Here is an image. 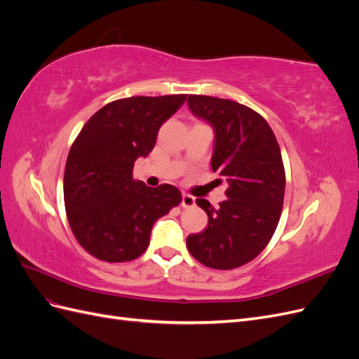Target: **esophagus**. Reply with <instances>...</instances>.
Returning <instances> with one entry per match:
<instances>
[{
  "label": "esophagus",
  "mask_w": 359,
  "mask_h": 359,
  "mask_svg": "<svg viewBox=\"0 0 359 359\" xmlns=\"http://www.w3.org/2000/svg\"><path fill=\"white\" fill-rule=\"evenodd\" d=\"M181 205H182V208H191V206L196 205V199H194V198L191 196V194L184 193V194H182V202H181Z\"/></svg>",
  "instance_id": "34e87169"
}]
</instances>
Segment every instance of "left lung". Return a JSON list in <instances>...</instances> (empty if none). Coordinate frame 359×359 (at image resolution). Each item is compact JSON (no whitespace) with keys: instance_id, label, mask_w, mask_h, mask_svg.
Segmentation results:
<instances>
[{"instance_id":"8db88e82","label":"left lung","mask_w":359,"mask_h":359,"mask_svg":"<svg viewBox=\"0 0 359 359\" xmlns=\"http://www.w3.org/2000/svg\"><path fill=\"white\" fill-rule=\"evenodd\" d=\"M187 103L212 126L211 168L229 184L220 208L196 199L208 226L187 236V248L205 266H243L268 245L283 208L286 175L278 142L265 118L241 103L210 95H189Z\"/></svg>"}]
</instances>
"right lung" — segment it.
Wrapping results in <instances>:
<instances>
[{"instance_id": "add662e5", "label": "right lung", "mask_w": 359, "mask_h": 359, "mask_svg": "<svg viewBox=\"0 0 359 359\" xmlns=\"http://www.w3.org/2000/svg\"><path fill=\"white\" fill-rule=\"evenodd\" d=\"M186 94L135 95L107 103L74 139L64 170V205L78 243L104 262H128L149 245L153 224L182 198L175 186L133 180V166L156 145L161 124Z\"/></svg>"}]
</instances>
